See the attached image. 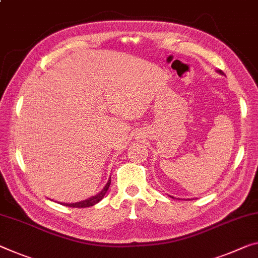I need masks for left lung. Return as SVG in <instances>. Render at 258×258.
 I'll return each mask as SVG.
<instances>
[{
	"instance_id": "8db88e82",
	"label": "left lung",
	"mask_w": 258,
	"mask_h": 258,
	"mask_svg": "<svg viewBox=\"0 0 258 258\" xmlns=\"http://www.w3.org/2000/svg\"><path fill=\"white\" fill-rule=\"evenodd\" d=\"M219 73H220V74H223V73H221V71H219Z\"/></svg>"
}]
</instances>
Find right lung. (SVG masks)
Instances as JSON below:
<instances>
[{
    "label": "right lung",
    "mask_w": 258,
    "mask_h": 258,
    "mask_svg": "<svg viewBox=\"0 0 258 258\" xmlns=\"http://www.w3.org/2000/svg\"><path fill=\"white\" fill-rule=\"evenodd\" d=\"M109 185H110V180L107 182V184L105 185V188L102 189L101 192H99L98 195L91 197V198H89V200H86V201L78 202V203H71V204H64V205H66V207H70V208H89V207H93L94 204L99 203V202H100L102 198H104V196L106 195V192H107V190H108V188H109Z\"/></svg>",
    "instance_id": "obj_1"
}]
</instances>
